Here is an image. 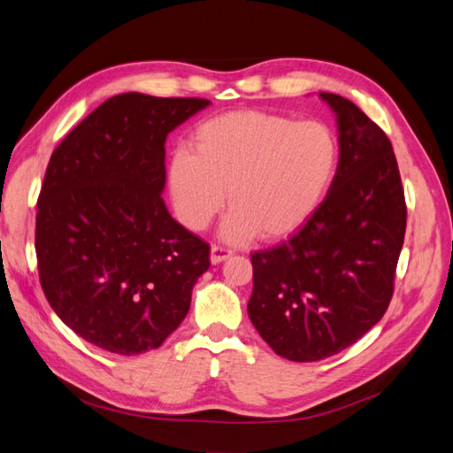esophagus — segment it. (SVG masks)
I'll list each match as a JSON object with an SVG mask.
<instances>
[{
    "mask_svg": "<svg viewBox=\"0 0 453 453\" xmlns=\"http://www.w3.org/2000/svg\"><path fill=\"white\" fill-rule=\"evenodd\" d=\"M230 255H232V250L223 248V245H217V243L211 245V257L210 258H211L213 265L223 263V260H226Z\"/></svg>",
    "mask_w": 453,
    "mask_h": 453,
    "instance_id": "esophagus-1",
    "label": "esophagus"
}]
</instances>
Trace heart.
Here are the masks:
<instances>
[{
  "label": "heart",
  "instance_id": "obj_1",
  "mask_svg": "<svg viewBox=\"0 0 453 453\" xmlns=\"http://www.w3.org/2000/svg\"><path fill=\"white\" fill-rule=\"evenodd\" d=\"M193 153L177 149L168 162L175 215L188 228H208L225 208L232 242L293 234L319 210L338 172L340 140L325 120L242 109L203 120Z\"/></svg>",
  "mask_w": 453,
  "mask_h": 453
}]
</instances>
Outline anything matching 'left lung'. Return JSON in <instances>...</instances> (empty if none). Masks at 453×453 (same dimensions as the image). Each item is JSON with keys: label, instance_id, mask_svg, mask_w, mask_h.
I'll use <instances>...</instances> for the list:
<instances>
[{"label": "left lung", "instance_id": "obj_1", "mask_svg": "<svg viewBox=\"0 0 453 453\" xmlns=\"http://www.w3.org/2000/svg\"><path fill=\"white\" fill-rule=\"evenodd\" d=\"M338 172L295 234L251 253L250 319L280 357L311 363L355 344L386 313L404 243L406 200L391 142L338 94Z\"/></svg>", "mask_w": 453, "mask_h": 453}]
</instances>
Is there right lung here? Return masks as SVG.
Segmentation results:
<instances>
[{"label": "right lung", "instance_id": "1", "mask_svg": "<svg viewBox=\"0 0 453 453\" xmlns=\"http://www.w3.org/2000/svg\"><path fill=\"white\" fill-rule=\"evenodd\" d=\"M203 98L127 92L52 150L37 198L35 255L50 308L117 355L162 346L210 268V245L168 213L164 142Z\"/></svg>", "mask_w": 453, "mask_h": 453}]
</instances>
